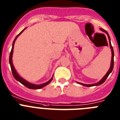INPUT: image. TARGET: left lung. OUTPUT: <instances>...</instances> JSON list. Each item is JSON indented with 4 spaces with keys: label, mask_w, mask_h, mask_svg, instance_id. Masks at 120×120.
Instances as JSON below:
<instances>
[{
    "label": "left lung",
    "mask_w": 120,
    "mask_h": 120,
    "mask_svg": "<svg viewBox=\"0 0 120 120\" xmlns=\"http://www.w3.org/2000/svg\"><path fill=\"white\" fill-rule=\"evenodd\" d=\"M100 30L104 33H106L108 35V38H109V45H110V48L111 49V52H112V59H111V63H110V68L108 70V71L107 72V73L106 74L105 76H104L98 82L96 83H94V84H90V85H87V84H84V83H80V82H77V83L80 84V85H82L84 86H86V87H91V86H99V85H101L104 82H105V80H106V79L108 77V76L110 74V73L112 72V70H113V60H114V52H113V48L112 46V45H111V43H110V36H109V34L108 33V32L106 31V30H103V29L100 28Z\"/></svg>",
    "instance_id": "1"
}]
</instances>
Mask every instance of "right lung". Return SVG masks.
<instances>
[{"label": "right lung", "instance_id": "obj_1", "mask_svg": "<svg viewBox=\"0 0 120 120\" xmlns=\"http://www.w3.org/2000/svg\"><path fill=\"white\" fill-rule=\"evenodd\" d=\"M26 28H25V29L22 30V31L18 34V35H17L16 37H15V39L13 41V43H12V49H11V52H10V59H9V62H10V66H11V71H12V75H13V77H14V79L17 80V81H18L20 83H22L23 85L24 86H25L26 87L29 88V89H41V88H43V87L46 86V85H48L49 83H50V82H51L52 80L53 79V75L52 77V78L50 79L49 81H48L47 82H46L45 83H43V84H40V85H35V84H33V83H31L30 82H28L26 80H25L24 79H23L22 77L19 75V74L17 72L16 70H15V69L14 68V66L13 65V63H12V54H13V49H14V43H15V40L17 39V38L23 32V31L25 30H26Z\"/></svg>", "mask_w": 120, "mask_h": 120}]
</instances>
